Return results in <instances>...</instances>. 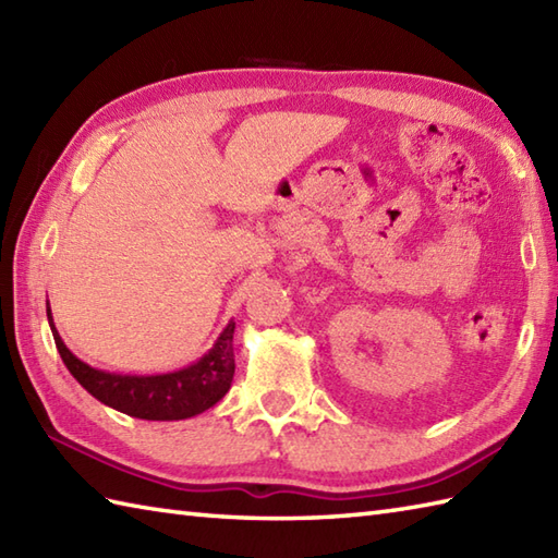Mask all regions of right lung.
<instances>
[{
	"instance_id": "obj_1",
	"label": "right lung",
	"mask_w": 558,
	"mask_h": 558,
	"mask_svg": "<svg viewBox=\"0 0 558 558\" xmlns=\"http://www.w3.org/2000/svg\"><path fill=\"white\" fill-rule=\"evenodd\" d=\"M47 322L54 336L59 357L66 364L69 374L88 390V393L117 412L129 417L150 420V422H177L189 420L216 405L228 393L234 376V352L232 333L234 322L220 330L208 352L182 369L165 374H120L96 369L81 362L71 352L62 336L57 333L50 302H47Z\"/></svg>"
}]
</instances>
